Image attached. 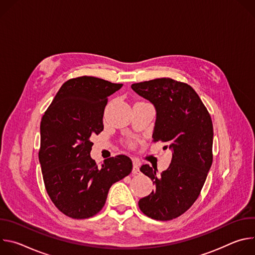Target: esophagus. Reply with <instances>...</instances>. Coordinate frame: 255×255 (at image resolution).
I'll return each instance as SVG.
<instances>
[{
    "mask_svg": "<svg viewBox=\"0 0 255 255\" xmlns=\"http://www.w3.org/2000/svg\"><path fill=\"white\" fill-rule=\"evenodd\" d=\"M139 162L138 161H136V160H134L133 161V169H132V173L133 174H138L139 172H140V170H139Z\"/></svg>",
    "mask_w": 255,
    "mask_h": 255,
    "instance_id": "34e87169",
    "label": "esophagus"
}]
</instances>
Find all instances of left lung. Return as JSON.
Segmentation results:
<instances>
[{
  "label": "left lung",
  "instance_id": "1",
  "mask_svg": "<svg viewBox=\"0 0 255 255\" xmlns=\"http://www.w3.org/2000/svg\"><path fill=\"white\" fill-rule=\"evenodd\" d=\"M132 90L153 104L156 111L152 138L172 152L168 168L144 164L140 170L151 178L155 190L139 200L143 214L168 221L184 214L198 199L213 161L211 116L195 90L172 79L133 84Z\"/></svg>",
  "mask_w": 255,
  "mask_h": 255
}]
</instances>
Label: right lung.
Wrapping results in <instances>:
<instances>
[{"instance_id": "right-lung-1", "label": "right lung", "mask_w": 255, "mask_h": 255, "mask_svg": "<svg viewBox=\"0 0 255 255\" xmlns=\"http://www.w3.org/2000/svg\"><path fill=\"white\" fill-rule=\"evenodd\" d=\"M122 86L87 76L68 80L42 117L39 162L45 189L55 207L74 219L99 213L111 186L132 170L126 155L98 167L90 154L92 137L104 129L108 97Z\"/></svg>"}]
</instances>
